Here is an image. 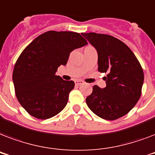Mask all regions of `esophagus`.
<instances>
[{"label": "esophagus", "mask_w": 155, "mask_h": 155, "mask_svg": "<svg viewBox=\"0 0 155 155\" xmlns=\"http://www.w3.org/2000/svg\"><path fill=\"white\" fill-rule=\"evenodd\" d=\"M84 84V81H83V80H76V81H75V84L76 85H79V86H80V85H82V84Z\"/></svg>", "instance_id": "obj_1"}]
</instances>
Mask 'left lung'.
Wrapping results in <instances>:
<instances>
[{
	"instance_id": "8db88e82",
	"label": "left lung",
	"mask_w": 155,
	"mask_h": 155,
	"mask_svg": "<svg viewBox=\"0 0 155 155\" xmlns=\"http://www.w3.org/2000/svg\"><path fill=\"white\" fill-rule=\"evenodd\" d=\"M98 54V71L107 73L106 87H92L86 98L88 108L100 117L113 120L127 114L138 101L144 73L134 54L120 40L108 35L82 33Z\"/></svg>"
}]
</instances>
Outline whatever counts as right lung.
<instances>
[{
	"mask_svg": "<svg viewBox=\"0 0 155 155\" xmlns=\"http://www.w3.org/2000/svg\"><path fill=\"white\" fill-rule=\"evenodd\" d=\"M87 44L79 33L51 30L24 49L13 68V81L18 101L29 114L45 120L65 108L75 83L55 72L67 64L73 50Z\"/></svg>",
	"mask_w": 155,
	"mask_h": 155,
	"instance_id": "obj_1",
	"label": "right lung"
}]
</instances>
